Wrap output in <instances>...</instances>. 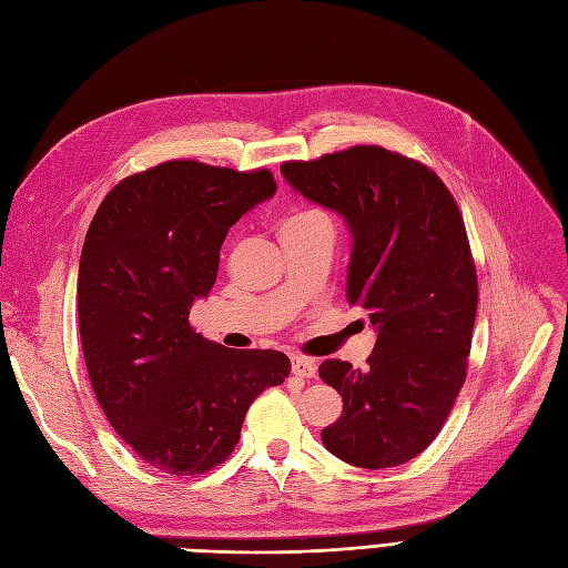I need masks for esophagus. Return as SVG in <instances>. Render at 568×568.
<instances>
[{
	"label": "esophagus",
	"mask_w": 568,
	"mask_h": 568,
	"mask_svg": "<svg viewBox=\"0 0 568 568\" xmlns=\"http://www.w3.org/2000/svg\"><path fill=\"white\" fill-rule=\"evenodd\" d=\"M291 372H294L296 376H305V379H313L317 367L313 359H307V357H291Z\"/></svg>",
	"instance_id": "obj_1"
}]
</instances>
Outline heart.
I'll return each instance as SVG.
<instances>
[{
  "label": "heart",
  "mask_w": 568,
  "mask_h": 568,
  "mask_svg": "<svg viewBox=\"0 0 568 568\" xmlns=\"http://www.w3.org/2000/svg\"><path fill=\"white\" fill-rule=\"evenodd\" d=\"M315 220H326V215L324 213H320V211H305V213H296V215H291L282 227H294V225H305V222H315Z\"/></svg>",
  "instance_id": "obj_1"
}]
</instances>
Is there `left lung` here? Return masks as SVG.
<instances>
[{"mask_svg":"<svg viewBox=\"0 0 568 568\" xmlns=\"http://www.w3.org/2000/svg\"><path fill=\"white\" fill-rule=\"evenodd\" d=\"M282 175L346 217V296L379 332L365 369L320 365L343 398L322 443L355 467H398L432 445L467 379L478 280L462 213L432 168L384 146L286 161Z\"/></svg>","mask_w":568,"mask_h":568,"instance_id":"obj_1","label":"left lung"}]
</instances>
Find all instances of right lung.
<instances>
[{
	"label": "right lung",
	"instance_id": "1",
	"mask_svg": "<svg viewBox=\"0 0 568 568\" xmlns=\"http://www.w3.org/2000/svg\"><path fill=\"white\" fill-rule=\"evenodd\" d=\"M274 192L265 168L165 161L120 180L90 222L78 272L84 365L115 434L163 474L225 462L251 403L291 372L280 351H232L189 324L230 227Z\"/></svg>",
	"mask_w": 568,
	"mask_h": 568
}]
</instances>
